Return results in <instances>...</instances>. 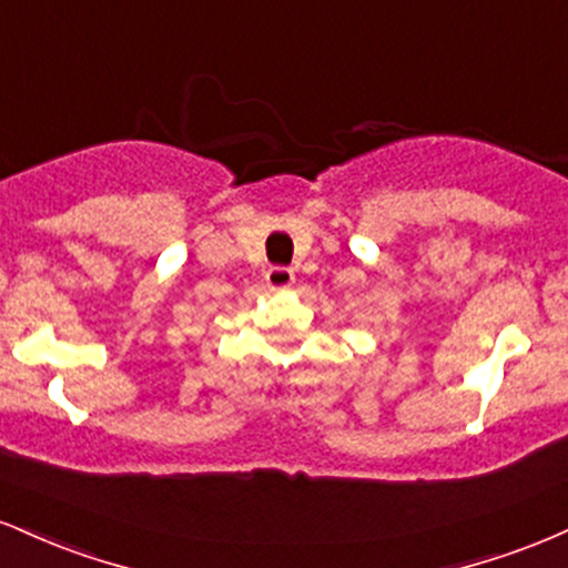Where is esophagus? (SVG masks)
I'll use <instances>...</instances> for the list:
<instances>
[{"label":"esophagus","mask_w":568,"mask_h":568,"mask_svg":"<svg viewBox=\"0 0 568 568\" xmlns=\"http://www.w3.org/2000/svg\"><path fill=\"white\" fill-rule=\"evenodd\" d=\"M293 272L288 270V266H272L270 272H266V285H270V288H275V291H285V288H291L293 285Z\"/></svg>","instance_id":"34e87169"}]
</instances>
